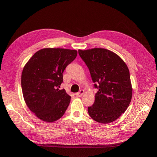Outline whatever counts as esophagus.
Returning a JSON list of instances; mask_svg holds the SVG:
<instances>
[{"instance_id":"obj_1","label":"esophagus","mask_w":157,"mask_h":157,"mask_svg":"<svg viewBox=\"0 0 157 157\" xmlns=\"http://www.w3.org/2000/svg\"><path fill=\"white\" fill-rule=\"evenodd\" d=\"M84 90H80V92H77L75 95H76V96H77V97H81V96H82V95L84 94Z\"/></svg>"}]
</instances>
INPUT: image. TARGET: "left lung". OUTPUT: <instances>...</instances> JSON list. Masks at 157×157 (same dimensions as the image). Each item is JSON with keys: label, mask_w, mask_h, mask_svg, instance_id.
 <instances>
[{"label": "left lung", "mask_w": 157, "mask_h": 157, "mask_svg": "<svg viewBox=\"0 0 157 157\" xmlns=\"http://www.w3.org/2000/svg\"><path fill=\"white\" fill-rule=\"evenodd\" d=\"M98 90L89 115L102 124L115 121L129 106L132 96L130 72L119 56L104 48L78 50Z\"/></svg>", "instance_id": "obj_1"}]
</instances>
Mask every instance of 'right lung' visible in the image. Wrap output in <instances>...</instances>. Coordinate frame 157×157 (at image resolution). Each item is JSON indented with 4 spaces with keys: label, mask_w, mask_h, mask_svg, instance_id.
<instances>
[{
    "label": "right lung",
    "mask_w": 157,
    "mask_h": 157,
    "mask_svg": "<svg viewBox=\"0 0 157 157\" xmlns=\"http://www.w3.org/2000/svg\"><path fill=\"white\" fill-rule=\"evenodd\" d=\"M77 51L44 48L33 55L21 74V89L27 107L42 121L52 122L62 117L71 97L59 90L66 67L76 58Z\"/></svg>",
    "instance_id": "obj_1"
}]
</instances>
